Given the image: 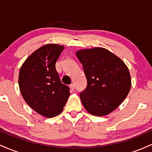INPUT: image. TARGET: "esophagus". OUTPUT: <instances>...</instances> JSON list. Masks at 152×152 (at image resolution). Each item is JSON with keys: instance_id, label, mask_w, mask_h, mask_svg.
I'll return each mask as SVG.
<instances>
[{"instance_id": "esophagus-1", "label": "esophagus", "mask_w": 152, "mask_h": 152, "mask_svg": "<svg viewBox=\"0 0 152 152\" xmlns=\"http://www.w3.org/2000/svg\"><path fill=\"white\" fill-rule=\"evenodd\" d=\"M70 88L72 91H74V88H75V85L74 84V83H71V84L70 85Z\"/></svg>"}]
</instances>
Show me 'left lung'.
Returning <instances> with one entry per match:
<instances>
[{
    "label": "left lung",
    "instance_id": "8db88e82",
    "mask_svg": "<svg viewBox=\"0 0 152 152\" xmlns=\"http://www.w3.org/2000/svg\"><path fill=\"white\" fill-rule=\"evenodd\" d=\"M76 54L87 80L86 88L80 93L82 104L94 116L110 114L130 91L128 68L114 53L100 47L78 50Z\"/></svg>",
    "mask_w": 152,
    "mask_h": 152
}]
</instances>
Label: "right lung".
Instances as JSON below:
<instances>
[{
  "label": "right lung",
  "mask_w": 152,
  "mask_h": 152,
  "mask_svg": "<svg viewBox=\"0 0 152 152\" xmlns=\"http://www.w3.org/2000/svg\"><path fill=\"white\" fill-rule=\"evenodd\" d=\"M64 49L58 44H46L28 57L19 71L18 84L23 98L35 111L51 118L62 112L70 96L63 84L56 63Z\"/></svg>",
  "instance_id": "right-lung-1"
}]
</instances>
